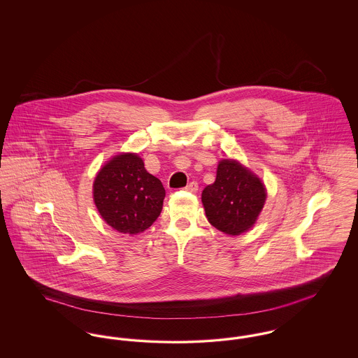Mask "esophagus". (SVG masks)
I'll list each match as a JSON object with an SVG mask.
<instances>
[{
	"label": "esophagus",
	"instance_id": "esophagus-1",
	"mask_svg": "<svg viewBox=\"0 0 358 358\" xmlns=\"http://www.w3.org/2000/svg\"><path fill=\"white\" fill-rule=\"evenodd\" d=\"M185 189H187V192H190V193H196L199 190V184L196 181H192L190 184H187Z\"/></svg>",
	"mask_w": 358,
	"mask_h": 358
}]
</instances>
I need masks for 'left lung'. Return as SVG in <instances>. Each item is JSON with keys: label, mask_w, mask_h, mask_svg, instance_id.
<instances>
[{"label": "left lung", "mask_w": 358, "mask_h": 358, "mask_svg": "<svg viewBox=\"0 0 358 358\" xmlns=\"http://www.w3.org/2000/svg\"><path fill=\"white\" fill-rule=\"evenodd\" d=\"M201 200L208 222L224 234L236 236L255 224L266 201V189L238 161L222 159L216 181L205 187Z\"/></svg>", "instance_id": "obj_1"}]
</instances>
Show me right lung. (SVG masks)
Returning <instances> with one entry per match:
<instances>
[{"mask_svg":"<svg viewBox=\"0 0 358 358\" xmlns=\"http://www.w3.org/2000/svg\"><path fill=\"white\" fill-rule=\"evenodd\" d=\"M164 199L162 182L136 154L114 157L94 182V201L104 222L127 235L148 229L158 219Z\"/></svg>","mask_w":358,"mask_h":358,"instance_id":"add662e5","label":"right lung"}]
</instances>
